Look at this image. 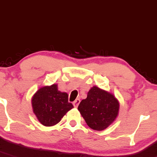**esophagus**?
<instances>
[{
    "mask_svg": "<svg viewBox=\"0 0 157 157\" xmlns=\"http://www.w3.org/2000/svg\"><path fill=\"white\" fill-rule=\"evenodd\" d=\"M79 103H80V99H76V100H75L74 102L73 103V106H74V107H78Z\"/></svg>",
    "mask_w": 157,
    "mask_h": 157,
    "instance_id": "obj_1",
    "label": "esophagus"
}]
</instances>
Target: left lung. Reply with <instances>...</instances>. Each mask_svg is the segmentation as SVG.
<instances>
[{"mask_svg":"<svg viewBox=\"0 0 157 157\" xmlns=\"http://www.w3.org/2000/svg\"><path fill=\"white\" fill-rule=\"evenodd\" d=\"M119 109V101L115 95L97 86L91 87L78 107L87 126L96 131L108 128L118 116Z\"/></svg>","mask_w":157,"mask_h":157,"instance_id":"obj_1","label":"left lung"}]
</instances>
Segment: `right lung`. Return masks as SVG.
<instances>
[{
    "instance_id": "obj_1",
    "label": "right lung",
    "mask_w": 157,
    "mask_h": 157,
    "mask_svg": "<svg viewBox=\"0 0 157 157\" xmlns=\"http://www.w3.org/2000/svg\"><path fill=\"white\" fill-rule=\"evenodd\" d=\"M31 105L36 118L45 126L57 124L73 108L68 102L67 93L58 90L56 84L39 88L31 98Z\"/></svg>"
}]
</instances>
